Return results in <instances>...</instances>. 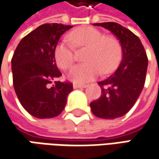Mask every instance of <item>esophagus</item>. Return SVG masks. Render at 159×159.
<instances>
[{"mask_svg": "<svg viewBox=\"0 0 159 159\" xmlns=\"http://www.w3.org/2000/svg\"><path fill=\"white\" fill-rule=\"evenodd\" d=\"M88 86L85 84H78V83H74L73 84V89H85Z\"/></svg>", "mask_w": 159, "mask_h": 159, "instance_id": "obj_1", "label": "esophagus"}]
</instances>
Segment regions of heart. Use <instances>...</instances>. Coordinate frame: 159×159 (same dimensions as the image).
Segmentation results:
<instances>
[{"label":"heart","instance_id":"b5f03b06","mask_svg":"<svg viewBox=\"0 0 159 159\" xmlns=\"http://www.w3.org/2000/svg\"><path fill=\"white\" fill-rule=\"evenodd\" d=\"M68 40L75 48H85L83 61L70 70L68 78L73 82L86 83L100 74L114 70L122 57V47L119 40L111 35L92 26H81L68 34ZM54 57L59 68L68 70L74 63V54L70 45L61 41L55 48Z\"/></svg>","mask_w":159,"mask_h":159}]
</instances>
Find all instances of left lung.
Instances as JSON below:
<instances>
[{
	"mask_svg": "<svg viewBox=\"0 0 159 159\" xmlns=\"http://www.w3.org/2000/svg\"><path fill=\"white\" fill-rule=\"evenodd\" d=\"M111 31L122 47V61L108 79L98 82L102 94L90 103L93 114L101 119H113L124 116L137 101L143 89L148 57L140 39L130 30L114 22L97 23Z\"/></svg>",
	"mask_w": 159,
	"mask_h": 159,
	"instance_id": "8db88e82",
	"label": "left lung"
}]
</instances>
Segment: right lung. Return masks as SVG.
Segmentation results:
<instances>
[{"instance_id": "add662e5", "label": "right lung", "mask_w": 159, "mask_h": 159, "mask_svg": "<svg viewBox=\"0 0 159 159\" xmlns=\"http://www.w3.org/2000/svg\"><path fill=\"white\" fill-rule=\"evenodd\" d=\"M71 27L57 23L41 25L20 40L12 57L16 96L24 109L35 118L58 116L73 89L71 83L56 81L62 73L54 57L60 37Z\"/></svg>"}]
</instances>
